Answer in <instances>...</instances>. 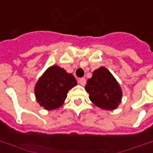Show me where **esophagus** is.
Returning <instances> with one entry per match:
<instances>
[{"instance_id":"esophagus-1","label":"esophagus","mask_w":153,"mask_h":153,"mask_svg":"<svg viewBox=\"0 0 153 153\" xmlns=\"http://www.w3.org/2000/svg\"><path fill=\"white\" fill-rule=\"evenodd\" d=\"M79 83L81 85H85V84H86V79H85V78H80L79 79Z\"/></svg>"}]
</instances>
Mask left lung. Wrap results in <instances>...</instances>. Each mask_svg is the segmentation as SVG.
<instances>
[{"instance_id": "obj_1", "label": "left lung", "mask_w": 153, "mask_h": 153, "mask_svg": "<svg viewBox=\"0 0 153 153\" xmlns=\"http://www.w3.org/2000/svg\"><path fill=\"white\" fill-rule=\"evenodd\" d=\"M85 90L90 100L96 106L104 110H115L121 101L122 91L120 85L105 67L95 69L87 80Z\"/></svg>"}]
</instances>
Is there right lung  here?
I'll return each mask as SVG.
<instances>
[{
	"instance_id": "add662e5",
	"label": "right lung",
	"mask_w": 153,
	"mask_h": 153,
	"mask_svg": "<svg viewBox=\"0 0 153 153\" xmlns=\"http://www.w3.org/2000/svg\"><path fill=\"white\" fill-rule=\"evenodd\" d=\"M77 85L72 74L53 65L47 69L35 85V96L38 104L45 110L51 111L61 106L68 90Z\"/></svg>"
}]
</instances>
